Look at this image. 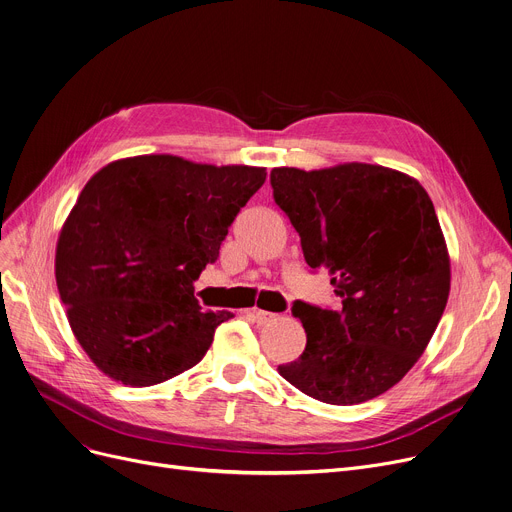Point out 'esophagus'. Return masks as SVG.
Returning <instances> with one entry per match:
<instances>
[{"mask_svg":"<svg viewBox=\"0 0 512 512\" xmlns=\"http://www.w3.org/2000/svg\"><path fill=\"white\" fill-rule=\"evenodd\" d=\"M251 315H253V319L257 321L259 326H265V324H270V321H274L278 315L276 313H272V311H261V309H253L251 311Z\"/></svg>","mask_w":512,"mask_h":512,"instance_id":"34e87169","label":"esophagus"}]
</instances>
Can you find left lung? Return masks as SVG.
I'll return each mask as SVG.
<instances>
[{
    "label": "left lung",
    "mask_w": 512,
    "mask_h": 512,
    "mask_svg": "<svg viewBox=\"0 0 512 512\" xmlns=\"http://www.w3.org/2000/svg\"><path fill=\"white\" fill-rule=\"evenodd\" d=\"M276 205L311 270H328L336 309L294 301L303 355L278 371L328 405H359L398 384L444 313L450 263L425 188L382 166L274 168Z\"/></svg>",
    "instance_id": "1"
}]
</instances>
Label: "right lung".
<instances>
[{
    "mask_svg": "<svg viewBox=\"0 0 512 512\" xmlns=\"http://www.w3.org/2000/svg\"><path fill=\"white\" fill-rule=\"evenodd\" d=\"M265 176L141 155L87 182L58 240L56 280L76 340L105 375L155 386L205 357L232 313L205 311L193 282Z\"/></svg>",
    "mask_w": 512,
    "mask_h": 512,
    "instance_id": "obj_1",
    "label": "right lung"
}]
</instances>
